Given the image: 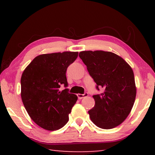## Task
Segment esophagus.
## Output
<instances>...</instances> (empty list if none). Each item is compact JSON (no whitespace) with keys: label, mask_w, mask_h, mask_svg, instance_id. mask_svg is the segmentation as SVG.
<instances>
[{"label":"esophagus","mask_w":155,"mask_h":155,"mask_svg":"<svg viewBox=\"0 0 155 155\" xmlns=\"http://www.w3.org/2000/svg\"><path fill=\"white\" fill-rule=\"evenodd\" d=\"M77 96H78V98L81 100V99H82V98H85V97L88 96V94H87V93H85L84 94H77Z\"/></svg>","instance_id":"obj_1"}]
</instances>
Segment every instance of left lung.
Here are the masks:
<instances>
[{"label": "left lung", "mask_w": 155, "mask_h": 155, "mask_svg": "<svg viewBox=\"0 0 155 155\" xmlns=\"http://www.w3.org/2000/svg\"><path fill=\"white\" fill-rule=\"evenodd\" d=\"M79 57L91 77L104 91L94 95L95 105L88 111L94 124L103 129L117 127L127 119L136 97L134 73L117 54L103 51H85Z\"/></svg>", "instance_id": "8db88e82"}]
</instances>
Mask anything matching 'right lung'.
Here are the masks:
<instances>
[{"label": "right lung", "instance_id": "1", "mask_svg": "<svg viewBox=\"0 0 155 155\" xmlns=\"http://www.w3.org/2000/svg\"><path fill=\"white\" fill-rule=\"evenodd\" d=\"M78 52L43 54L33 59L22 72L21 98L33 121L48 130L62 128L77 101V95L59 91L68 85L65 76L68 67L78 57Z\"/></svg>", "mask_w": 155, "mask_h": 155}]
</instances>
